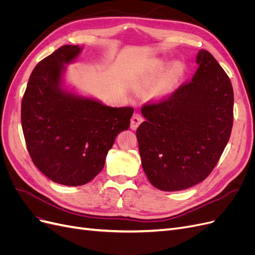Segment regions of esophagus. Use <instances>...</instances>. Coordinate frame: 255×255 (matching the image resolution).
I'll list each match as a JSON object with an SVG mask.
<instances>
[{"mask_svg":"<svg viewBox=\"0 0 255 255\" xmlns=\"http://www.w3.org/2000/svg\"><path fill=\"white\" fill-rule=\"evenodd\" d=\"M142 121H143V118L141 117V115L134 114L132 119H130V128L135 130L138 127H139V125Z\"/></svg>","mask_w":255,"mask_h":255,"instance_id":"obj_1","label":"esophagus"}]
</instances>
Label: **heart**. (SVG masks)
<instances>
[{
	"mask_svg": "<svg viewBox=\"0 0 255 255\" xmlns=\"http://www.w3.org/2000/svg\"><path fill=\"white\" fill-rule=\"evenodd\" d=\"M167 67L168 64L166 61H158L155 67V70H154V72L150 76H148V79H146L145 82L146 86H153L154 84L158 82L160 76L161 75H163V78L160 79L157 86L153 91V98H155L157 100L164 99L172 94L175 90L177 84H179L180 80L182 79L185 71L184 66L181 63L173 64L166 72Z\"/></svg>",
	"mask_w": 255,
	"mask_h": 255,
	"instance_id": "heart-1",
	"label": "heart"
}]
</instances>
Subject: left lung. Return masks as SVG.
<instances>
[{
    "instance_id": "8db88e82",
    "label": "left lung",
    "mask_w": 255,
    "mask_h": 255,
    "mask_svg": "<svg viewBox=\"0 0 255 255\" xmlns=\"http://www.w3.org/2000/svg\"><path fill=\"white\" fill-rule=\"evenodd\" d=\"M194 78L168 99L146 104L136 136L143 171L154 187L187 189L204 181L233 127V87L210 52L200 50Z\"/></svg>"
}]
</instances>
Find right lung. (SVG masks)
<instances>
[{
    "label": "right lung",
    "mask_w": 255,
    "mask_h": 255,
    "mask_svg": "<svg viewBox=\"0 0 255 255\" xmlns=\"http://www.w3.org/2000/svg\"><path fill=\"white\" fill-rule=\"evenodd\" d=\"M83 48L64 45L42 59L29 76L21 104V123L35 166L53 182L81 186L105 165L132 107H111L69 89L65 73Z\"/></svg>",
    "instance_id": "1"
}]
</instances>
